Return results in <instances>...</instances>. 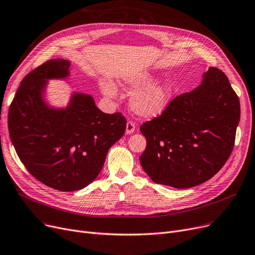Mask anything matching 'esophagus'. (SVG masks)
Segmentation results:
<instances>
[{"label":"esophagus","mask_w":255,"mask_h":255,"mask_svg":"<svg viewBox=\"0 0 255 255\" xmlns=\"http://www.w3.org/2000/svg\"><path fill=\"white\" fill-rule=\"evenodd\" d=\"M135 130V124L133 122H127L126 124V134H132L133 132Z\"/></svg>","instance_id":"34e87169"}]
</instances>
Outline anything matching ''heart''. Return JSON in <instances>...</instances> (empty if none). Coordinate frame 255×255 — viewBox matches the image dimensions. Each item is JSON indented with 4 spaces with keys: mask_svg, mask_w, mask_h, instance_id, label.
I'll return each mask as SVG.
<instances>
[{
    "mask_svg": "<svg viewBox=\"0 0 255 255\" xmlns=\"http://www.w3.org/2000/svg\"><path fill=\"white\" fill-rule=\"evenodd\" d=\"M156 80L157 75L154 73L139 72L126 77L122 83L126 91L133 93L130 98L131 110L141 118L153 119L161 116L175 95V86L170 80L158 83ZM100 88L105 96H116L117 90L109 80H102Z\"/></svg>",
    "mask_w": 255,
    "mask_h": 255,
    "instance_id": "b5f03b06",
    "label": "heart"
}]
</instances>
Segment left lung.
Returning a JSON list of instances; mask_svg holds the SVG:
<instances>
[{"instance_id":"1","label":"left lung","mask_w":255,"mask_h":255,"mask_svg":"<svg viewBox=\"0 0 255 255\" xmlns=\"http://www.w3.org/2000/svg\"><path fill=\"white\" fill-rule=\"evenodd\" d=\"M240 113L229 78L212 67L198 87L140 126L146 139L139 157L143 170L153 182L178 189L210 180L233 151Z\"/></svg>"}]
</instances>
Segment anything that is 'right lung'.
Wrapping results in <instances>:
<instances>
[{
    "mask_svg": "<svg viewBox=\"0 0 255 255\" xmlns=\"http://www.w3.org/2000/svg\"><path fill=\"white\" fill-rule=\"evenodd\" d=\"M71 63L55 59L20 83L8 114L9 135L23 165L44 185L76 191L100 173L111 146L124 135L126 119L104 114L89 94L72 91L66 106L46 100L48 82L67 80Z\"/></svg>",
    "mask_w": 255,
    "mask_h": 255,
    "instance_id": "add662e5",
    "label": "right lung"
}]
</instances>
